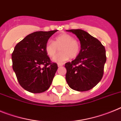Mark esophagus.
<instances>
[{
	"instance_id": "1",
	"label": "esophagus",
	"mask_w": 121,
	"mask_h": 121,
	"mask_svg": "<svg viewBox=\"0 0 121 121\" xmlns=\"http://www.w3.org/2000/svg\"><path fill=\"white\" fill-rule=\"evenodd\" d=\"M63 65H64V64H63V63H59V64H57V65H58L59 67H62V66H63Z\"/></svg>"
}]
</instances>
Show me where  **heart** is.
<instances>
[{
    "label": "heart",
    "mask_w": 121,
    "mask_h": 121,
    "mask_svg": "<svg viewBox=\"0 0 121 121\" xmlns=\"http://www.w3.org/2000/svg\"><path fill=\"white\" fill-rule=\"evenodd\" d=\"M60 48L61 52L54 57L55 62H63L68 59L75 58L79 55L81 50L79 42L74 39L71 35L64 33L56 36L53 42L48 41L45 44L46 53L50 57H53Z\"/></svg>",
    "instance_id": "1"
}]
</instances>
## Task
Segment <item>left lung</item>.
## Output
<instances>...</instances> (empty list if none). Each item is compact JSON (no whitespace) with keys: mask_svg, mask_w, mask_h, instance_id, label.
I'll use <instances>...</instances> for the list:
<instances>
[{"mask_svg":"<svg viewBox=\"0 0 121 121\" xmlns=\"http://www.w3.org/2000/svg\"><path fill=\"white\" fill-rule=\"evenodd\" d=\"M67 31L78 37L81 47L76 58L65 64L67 84L70 88L78 91L90 90L103 76L107 59L104 46L98 39L82 30Z\"/></svg>","mask_w":121,"mask_h":121,"instance_id":"1","label":"left lung"}]
</instances>
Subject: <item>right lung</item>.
Masks as SVG:
<instances>
[{"label": "right lung", "mask_w": 121, "mask_h": 121, "mask_svg": "<svg viewBox=\"0 0 121 121\" xmlns=\"http://www.w3.org/2000/svg\"><path fill=\"white\" fill-rule=\"evenodd\" d=\"M57 31L34 32L14 47L11 55L13 68L19 84L29 92H44L52 83L58 67L51 62L45 47Z\"/></svg>", "instance_id": "1"}]
</instances>
